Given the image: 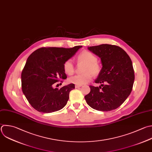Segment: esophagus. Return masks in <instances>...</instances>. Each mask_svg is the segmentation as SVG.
I'll return each mask as SVG.
<instances>
[{
    "instance_id": "obj_1",
    "label": "esophagus",
    "mask_w": 152,
    "mask_h": 152,
    "mask_svg": "<svg viewBox=\"0 0 152 152\" xmlns=\"http://www.w3.org/2000/svg\"><path fill=\"white\" fill-rule=\"evenodd\" d=\"M81 86V85H75V88H79V87H80Z\"/></svg>"
}]
</instances>
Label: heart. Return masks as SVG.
Masks as SVG:
<instances>
[{"label": "heart", "instance_id": "obj_1", "mask_svg": "<svg viewBox=\"0 0 152 152\" xmlns=\"http://www.w3.org/2000/svg\"><path fill=\"white\" fill-rule=\"evenodd\" d=\"M78 61L86 64L83 74L71 77L68 81L76 85H83L90 82L92 79V74L97 75L100 74L102 68L97 62V57L92 52L84 50L78 56ZM64 72L68 75H72L74 72V66L71 59L66 60L63 65Z\"/></svg>", "mask_w": 152, "mask_h": 152}]
</instances>
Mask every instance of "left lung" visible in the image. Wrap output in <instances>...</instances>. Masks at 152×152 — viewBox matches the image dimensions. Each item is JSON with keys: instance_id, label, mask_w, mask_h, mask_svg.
<instances>
[{"instance_id": "obj_1", "label": "left lung", "mask_w": 152, "mask_h": 152, "mask_svg": "<svg viewBox=\"0 0 152 152\" xmlns=\"http://www.w3.org/2000/svg\"><path fill=\"white\" fill-rule=\"evenodd\" d=\"M88 49L100 58L103 66L95 81L101 86H90V92L84 97L86 102L97 110L116 109L132 91L134 81L132 61L125 50L116 45L103 44Z\"/></svg>"}]
</instances>
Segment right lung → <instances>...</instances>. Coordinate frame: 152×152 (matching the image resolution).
<instances>
[{"label": "right lung", "instance_id": "1", "mask_svg": "<svg viewBox=\"0 0 152 152\" xmlns=\"http://www.w3.org/2000/svg\"><path fill=\"white\" fill-rule=\"evenodd\" d=\"M82 46L72 48H41L28 58L21 73L22 90L31 106L40 112L52 113L62 109L75 88L69 84L61 88L53 84L66 78L63 65Z\"/></svg>", "mask_w": 152, "mask_h": 152}]
</instances>
